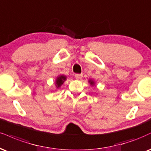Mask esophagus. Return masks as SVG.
<instances>
[{
  "instance_id": "obj_1",
  "label": "esophagus",
  "mask_w": 151,
  "mask_h": 151,
  "mask_svg": "<svg viewBox=\"0 0 151 151\" xmlns=\"http://www.w3.org/2000/svg\"><path fill=\"white\" fill-rule=\"evenodd\" d=\"M82 74H75V78L78 80H79V79H81V77H82Z\"/></svg>"
}]
</instances>
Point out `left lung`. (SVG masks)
<instances>
[{
	"label": "left lung",
	"mask_w": 151,
	"mask_h": 151,
	"mask_svg": "<svg viewBox=\"0 0 151 151\" xmlns=\"http://www.w3.org/2000/svg\"><path fill=\"white\" fill-rule=\"evenodd\" d=\"M88 83H89V84L91 85V86H93V87L96 85V82H95V81L93 80V79H88Z\"/></svg>",
	"instance_id": "left-lung-1"
}]
</instances>
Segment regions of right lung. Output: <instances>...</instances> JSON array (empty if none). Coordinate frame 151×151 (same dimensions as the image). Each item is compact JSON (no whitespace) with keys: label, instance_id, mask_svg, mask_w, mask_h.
I'll use <instances>...</instances> for the list:
<instances>
[{"label":"right lung","instance_id":"add662e5","mask_svg":"<svg viewBox=\"0 0 151 151\" xmlns=\"http://www.w3.org/2000/svg\"><path fill=\"white\" fill-rule=\"evenodd\" d=\"M67 77L64 74H59L57 77H56L55 83V88L56 90L58 89L59 88H60V86L63 84V83L66 81Z\"/></svg>","mask_w":151,"mask_h":151}]
</instances>
